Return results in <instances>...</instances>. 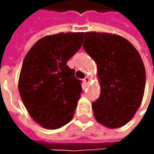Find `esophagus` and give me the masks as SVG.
<instances>
[{
	"instance_id": "esophagus-1",
	"label": "esophagus",
	"mask_w": 154,
	"mask_h": 154,
	"mask_svg": "<svg viewBox=\"0 0 154 154\" xmlns=\"http://www.w3.org/2000/svg\"><path fill=\"white\" fill-rule=\"evenodd\" d=\"M90 81H91V79H90L89 77H87V76H86V78L84 79V82L86 83V85H89V83H90Z\"/></svg>"
}]
</instances>
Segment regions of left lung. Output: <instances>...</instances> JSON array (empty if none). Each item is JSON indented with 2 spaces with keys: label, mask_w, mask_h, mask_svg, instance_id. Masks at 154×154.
I'll use <instances>...</instances> for the list:
<instances>
[{
  "label": "left lung",
  "mask_w": 154,
  "mask_h": 154,
  "mask_svg": "<svg viewBox=\"0 0 154 154\" xmlns=\"http://www.w3.org/2000/svg\"><path fill=\"white\" fill-rule=\"evenodd\" d=\"M83 48L98 68L100 95L92 102L95 119L109 128L124 126L144 96L146 70L139 52L119 35L96 32L85 33Z\"/></svg>",
  "instance_id": "8db88e82"
}]
</instances>
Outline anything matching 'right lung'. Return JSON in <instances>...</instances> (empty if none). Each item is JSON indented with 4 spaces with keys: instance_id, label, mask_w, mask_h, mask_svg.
Returning <instances> with one entry per match:
<instances>
[{
    "instance_id": "add662e5",
    "label": "right lung",
    "mask_w": 154,
    "mask_h": 154,
    "mask_svg": "<svg viewBox=\"0 0 154 154\" xmlns=\"http://www.w3.org/2000/svg\"><path fill=\"white\" fill-rule=\"evenodd\" d=\"M84 32H60L40 38L25 56L19 92L31 117L47 129L72 120L80 98V80L68 61L80 49Z\"/></svg>"
}]
</instances>
